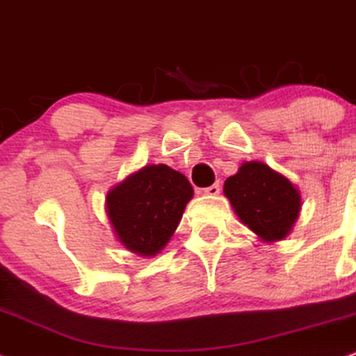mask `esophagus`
I'll list each match as a JSON object with an SVG mask.
<instances>
[{"label": "esophagus", "mask_w": 356, "mask_h": 356, "mask_svg": "<svg viewBox=\"0 0 356 356\" xmlns=\"http://www.w3.org/2000/svg\"><path fill=\"white\" fill-rule=\"evenodd\" d=\"M220 183H215V185H211V186H208V188H204L203 190V193L204 195H208V196H216L220 193Z\"/></svg>", "instance_id": "obj_1"}]
</instances>
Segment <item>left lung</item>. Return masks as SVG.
<instances>
[{
    "label": "left lung",
    "mask_w": 356,
    "mask_h": 356,
    "mask_svg": "<svg viewBox=\"0 0 356 356\" xmlns=\"http://www.w3.org/2000/svg\"><path fill=\"white\" fill-rule=\"evenodd\" d=\"M223 193L241 223L266 243L291 232L302 204L293 183L261 161L243 163L227 178Z\"/></svg>",
    "instance_id": "1"
}]
</instances>
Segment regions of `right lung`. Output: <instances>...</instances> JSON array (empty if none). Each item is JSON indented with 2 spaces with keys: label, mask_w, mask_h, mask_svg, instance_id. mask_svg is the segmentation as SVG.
I'll use <instances>...</instances> for the list:
<instances>
[{
  "label": "right lung",
  "mask_w": 356,
  "mask_h": 356,
  "mask_svg": "<svg viewBox=\"0 0 356 356\" xmlns=\"http://www.w3.org/2000/svg\"><path fill=\"white\" fill-rule=\"evenodd\" d=\"M193 188L166 165H148L108 191L106 213L129 252L154 257L177 229Z\"/></svg>",
  "instance_id": "add662e5"
}]
</instances>
